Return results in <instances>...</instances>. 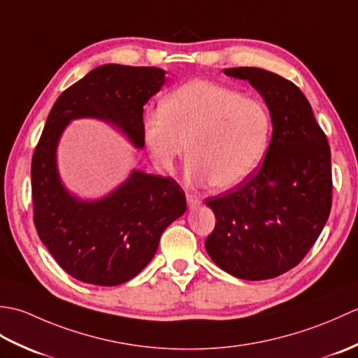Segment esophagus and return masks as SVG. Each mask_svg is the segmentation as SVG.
Here are the masks:
<instances>
[{
  "label": "esophagus",
  "instance_id": "34e87169",
  "mask_svg": "<svg viewBox=\"0 0 358 358\" xmlns=\"http://www.w3.org/2000/svg\"><path fill=\"white\" fill-rule=\"evenodd\" d=\"M186 201H187V206L191 208V209L200 206V203H201V200L199 199V196L194 195V194H187L186 195Z\"/></svg>",
  "mask_w": 358,
  "mask_h": 358
}]
</instances>
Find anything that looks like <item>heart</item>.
Listing matches in <instances>:
<instances>
[{"mask_svg":"<svg viewBox=\"0 0 358 358\" xmlns=\"http://www.w3.org/2000/svg\"><path fill=\"white\" fill-rule=\"evenodd\" d=\"M271 129L262 101L204 80L177 87L143 120L144 143L159 171L172 173L187 152L189 180L217 191L240 186L260 167Z\"/></svg>","mask_w":358,"mask_h":358,"instance_id":"obj_1","label":"heart"}]
</instances>
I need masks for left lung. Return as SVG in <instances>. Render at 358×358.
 <instances>
[{
	"label": "left lung",
	"instance_id": "obj_1",
	"mask_svg": "<svg viewBox=\"0 0 358 358\" xmlns=\"http://www.w3.org/2000/svg\"><path fill=\"white\" fill-rule=\"evenodd\" d=\"M224 73L249 81L262 95L272 138L260 169L206 201L217 223L204 246L231 275L268 280L299 264L328 222L331 149L294 83L260 67H232Z\"/></svg>",
	"mask_w": 358,
	"mask_h": 358
}]
</instances>
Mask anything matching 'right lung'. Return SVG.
Returning a JSON list of instances; mask_svg holds the SVG:
<instances>
[{"instance_id": "add662e5", "label": "right lung", "mask_w": 358, "mask_h": 358, "mask_svg": "<svg viewBox=\"0 0 358 358\" xmlns=\"http://www.w3.org/2000/svg\"><path fill=\"white\" fill-rule=\"evenodd\" d=\"M158 67L103 64L58 96L32 158L34 223L43 245L80 281L117 286L154 258L164 229L186 212L177 181L134 169L118 187L83 200L63 185L58 143L73 120L109 123L135 148H144L143 106L166 81Z\"/></svg>"}]
</instances>
